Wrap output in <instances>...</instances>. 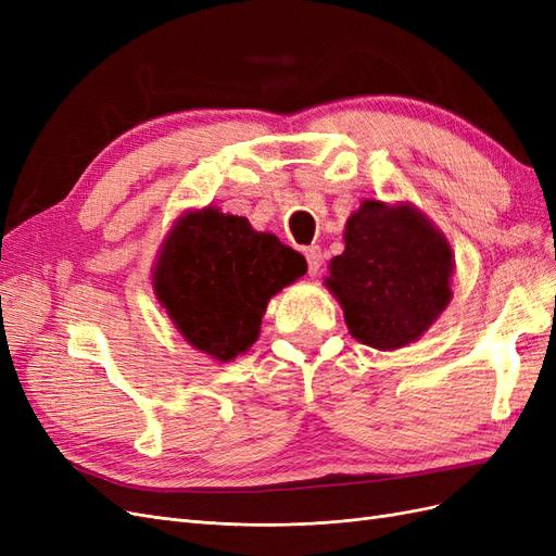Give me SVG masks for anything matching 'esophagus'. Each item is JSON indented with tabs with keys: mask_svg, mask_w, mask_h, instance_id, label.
Here are the masks:
<instances>
[{
	"mask_svg": "<svg viewBox=\"0 0 556 556\" xmlns=\"http://www.w3.org/2000/svg\"><path fill=\"white\" fill-rule=\"evenodd\" d=\"M304 255L308 262V274L315 276L319 271V266H323V250H319V245H308L304 250Z\"/></svg>",
	"mask_w": 556,
	"mask_h": 556,
	"instance_id": "esophagus-1",
	"label": "esophagus"
}]
</instances>
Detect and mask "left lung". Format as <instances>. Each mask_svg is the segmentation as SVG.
<instances>
[{
	"label": "left lung",
	"mask_w": 556,
	"mask_h": 556,
	"mask_svg": "<svg viewBox=\"0 0 556 556\" xmlns=\"http://www.w3.org/2000/svg\"><path fill=\"white\" fill-rule=\"evenodd\" d=\"M452 268V248L427 215L366 199L348 217L345 250L331 260L325 285L359 343L396 350L445 311Z\"/></svg>",
	"instance_id": "1"
}]
</instances>
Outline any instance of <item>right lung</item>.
Masks as SVG:
<instances>
[{
	"mask_svg": "<svg viewBox=\"0 0 556 556\" xmlns=\"http://www.w3.org/2000/svg\"><path fill=\"white\" fill-rule=\"evenodd\" d=\"M304 274V255L274 233L208 206L178 217L153 282L185 341L229 362L257 341L268 299Z\"/></svg>",
	"mask_w": 556,
	"mask_h": 556,
	"instance_id": "obj_1",
	"label": "right lung"
}]
</instances>
